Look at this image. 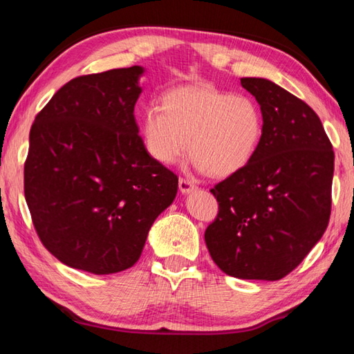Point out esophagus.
<instances>
[{
    "label": "esophagus",
    "instance_id": "1",
    "mask_svg": "<svg viewBox=\"0 0 354 354\" xmlns=\"http://www.w3.org/2000/svg\"><path fill=\"white\" fill-rule=\"evenodd\" d=\"M178 189H180L182 194H189L196 189V185L194 182L188 180V178H180V180H178Z\"/></svg>",
    "mask_w": 354,
    "mask_h": 354
}]
</instances>
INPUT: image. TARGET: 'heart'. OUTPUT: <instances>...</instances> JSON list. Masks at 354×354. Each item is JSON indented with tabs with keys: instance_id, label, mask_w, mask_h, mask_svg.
Here are the masks:
<instances>
[{
	"instance_id": "b5f03b06",
	"label": "heart",
	"mask_w": 354,
	"mask_h": 354,
	"mask_svg": "<svg viewBox=\"0 0 354 354\" xmlns=\"http://www.w3.org/2000/svg\"><path fill=\"white\" fill-rule=\"evenodd\" d=\"M147 152L161 165H174L188 152L213 177H228L250 165L264 138V115L255 99L207 85L178 86L158 107L142 113Z\"/></svg>"
}]
</instances>
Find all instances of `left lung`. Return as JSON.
Masks as SVG:
<instances>
[{"instance_id":"8db88e82","label":"left lung","mask_w":354,"mask_h":354,"mask_svg":"<svg viewBox=\"0 0 354 354\" xmlns=\"http://www.w3.org/2000/svg\"><path fill=\"white\" fill-rule=\"evenodd\" d=\"M264 115V138L243 171L212 189L218 218L205 230L224 274L275 281L319 243L331 214L333 146L315 111L269 79L243 77Z\"/></svg>"}]
</instances>
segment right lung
<instances>
[{
    "instance_id": "right-lung-1",
    "label": "right lung",
    "mask_w": 354,
    "mask_h": 354,
    "mask_svg": "<svg viewBox=\"0 0 354 354\" xmlns=\"http://www.w3.org/2000/svg\"><path fill=\"white\" fill-rule=\"evenodd\" d=\"M140 65L70 80L35 116L24 197L43 245L95 275L138 261L178 178L149 155L133 109Z\"/></svg>"
}]
</instances>
